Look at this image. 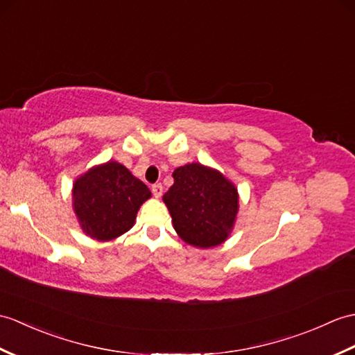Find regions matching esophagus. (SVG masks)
Instances as JSON below:
<instances>
[{"label": "esophagus", "instance_id": "1", "mask_svg": "<svg viewBox=\"0 0 355 355\" xmlns=\"http://www.w3.org/2000/svg\"><path fill=\"white\" fill-rule=\"evenodd\" d=\"M151 191H153V195H154L155 198H160V196H162V193H163V186H162L160 183L154 184V186L151 187Z\"/></svg>", "mask_w": 355, "mask_h": 355}]
</instances>
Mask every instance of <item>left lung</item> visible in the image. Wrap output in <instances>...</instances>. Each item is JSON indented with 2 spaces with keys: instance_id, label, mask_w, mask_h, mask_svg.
Masks as SVG:
<instances>
[{
  "instance_id": "left-lung-1",
  "label": "left lung",
  "mask_w": 355,
  "mask_h": 355,
  "mask_svg": "<svg viewBox=\"0 0 355 355\" xmlns=\"http://www.w3.org/2000/svg\"><path fill=\"white\" fill-rule=\"evenodd\" d=\"M163 195L177 234L196 248H213L232 233L239 210L236 186L219 171L189 163L174 171Z\"/></svg>"
}]
</instances>
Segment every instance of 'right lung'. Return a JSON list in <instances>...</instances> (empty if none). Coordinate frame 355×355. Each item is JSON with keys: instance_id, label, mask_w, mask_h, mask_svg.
I'll use <instances>...</instances> for the list:
<instances>
[{"instance_id": "1", "label": "right lung", "mask_w": 355, "mask_h": 355, "mask_svg": "<svg viewBox=\"0 0 355 355\" xmlns=\"http://www.w3.org/2000/svg\"><path fill=\"white\" fill-rule=\"evenodd\" d=\"M150 189L118 162H107L78 177L72 189V207L83 232L107 242L135 225L137 210Z\"/></svg>"}]
</instances>
